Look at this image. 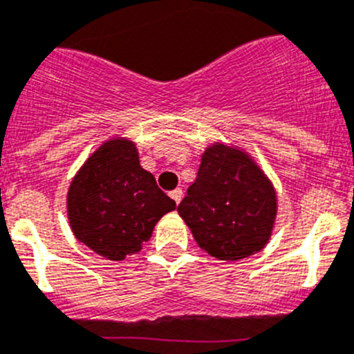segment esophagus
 <instances>
[{"label": "esophagus", "instance_id": "34e87169", "mask_svg": "<svg viewBox=\"0 0 354 354\" xmlns=\"http://www.w3.org/2000/svg\"><path fill=\"white\" fill-rule=\"evenodd\" d=\"M171 198L174 199V203H176V205H180L181 198H183V190H181V189H174L173 192H171Z\"/></svg>", "mask_w": 354, "mask_h": 354}]
</instances>
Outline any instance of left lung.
Wrapping results in <instances>:
<instances>
[{
    "label": "left lung",
    "instance_id": "1",
    "mask_svg": "<svg viewBox=\"0 0 354 354\" xmlns=\"http://www.w3.org/2000/svg\"><path fill=\"white\" fill-rule=\"evenodd\" d=\"M276 212V190L262 169L248 153L221 142L205 149L198 178L178 205L199 248L219 260L262 251Z\"/></svg>",
    "mask_w": 354,
    "mask_h": 354
}]
</instances>
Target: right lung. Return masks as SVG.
<instances>
[{"label":"right lung","mask_w":354,"mask_h":354,"mask_svg":"<svg viewBox=\"0 0 354 354\" xmlns=\"http://www.w3.org/2000/svg\"><path fill=\"white\" fill-rule=\"evenodd\" d=\"M176 203L142 169L131 140L110 139L87 158L67 192L71 230L88 250L109 260L139 253L153 228Z\"/></svg>","instance_id":"obj_1"}]
</instances>
